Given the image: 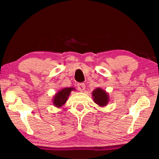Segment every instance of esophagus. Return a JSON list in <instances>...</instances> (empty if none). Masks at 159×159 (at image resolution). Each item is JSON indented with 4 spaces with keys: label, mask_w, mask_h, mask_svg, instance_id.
Returning a JSON list of instances; mask_svg holds the SVG:
<instances>
[{
    "label": "esophagus",
    "mask_w": 159,
    "mask_h": 159,
    "mask_svg": "<svg viewBox=\"0 0 159 159\" xmlns=\"http://www.w3.org/2000/svg\"><path fill=\"white\" fill-rule=\"evenodd\" d=\"M77 87H78V89H79V90L82 91V90H84L85 86L83 83H79L77 84Z\"/></svg>",
    "instance_id": "1"
}]
</instances>
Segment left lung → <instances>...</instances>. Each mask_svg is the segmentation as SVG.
Here are the masks:
<instances>
[{
	"mask_svg": "<svg viewBox=\"0 0 159 159\" xmlns=\"http://www.w3.org/2000/svg\"><path fill=\"white\" fill-rule=\"evenodd\" d=\"M94 101L99 106H105L109 102V97L107 93L101 88H97L93 93Z\"/></svg>",
	"mask_w": 159,
	"mask_h": 159,
	"instance_id": "8db88e82",
	"label": "left lung"
}]
</instances>
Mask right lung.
Instances as JSON below:
<instances>
[{"label":"right lung","instance_id":"obj_1","mask_svg":"<svg viewBox=\"0 0 159 159\" xmlns=\"http://www.w3.org/2000/svg\"><path fill=\"white\" fill-rule=\"evenodd\" d=\"M73 89V88H64V89L60 90L57 94H56L53 100L54 104L57 107H60L62 106L67 100L70 93L71 92V90Z\"/></svg>","mask_w":159,"mask_h":159}]
</instances>
